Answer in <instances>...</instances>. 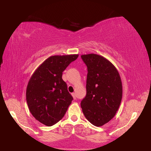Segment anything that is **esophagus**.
Instances as JSON below:
<instances>
[{
  "label": "esophagus",
  "mask_w": 151,
  "mask_h": 151,
  "mask_svg": "<svg viewBox=\"0 0 151 151\" xmlns=\"http://www.w3.org/2000/svg\"><path fill=\"white\" fill-rule=\"evenodd\" d=\"M72 96H73V98L74 99H76V96L75 93H72Z\"/></svg>",
  "instance_id": "1"
}]
</instances>
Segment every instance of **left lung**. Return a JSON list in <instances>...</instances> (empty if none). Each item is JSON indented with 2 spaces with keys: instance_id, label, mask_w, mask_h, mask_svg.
I'll return each mask as SVG.
<instances>
[{
  "instance_id": "8db88e82",
  "label": "left lung",
  "mask_w": 151,
  "mask_h": 151,
  "mask_svg": "<svg viewBox=\"0 0 151 151\" xmlns=\"http://www.w3.org/2000/svg\"><path fill=\"white\" fill-rule=\"evenodd\" d=\"M81 58L87 67L86 95L81 102L84 116L96 127L113 118L122 98V83L116 68L102 55L89 53Z\"/></svg>"
}]
</instances>
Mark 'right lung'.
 I'll return each instance as SVG.
<instances>
[{
  "label": "right lung",
  "mask_w": 151,
  "mask_h": 151,
  "mask_svg": "<svg viewBox=\"0 0 151 151\" xmlns=\"http://www.w3.org/2000/svg\"><path fill=\"white\" fill-rule=\"evenodd\" d=\"M78 54L52 55L36 69L29 80L26 100L36 119L51 127L60 120L73 98L62 78L63 72Z\"/></svg>",
  "instance_id": "right-lung-1"
}]
</instances>
